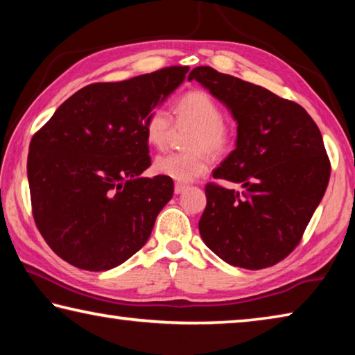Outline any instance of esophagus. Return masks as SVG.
I'll use <instances>...</instances> for the list:
<instances>
[{
	"instance_id": "34e87169",
	"label": "esophagus",
	"mask_w": 355,
	"mask_h": 355,
	"mask_svg": "<svg viewBox=\"0 0 355 355\" xmlns=\"http://www.w3.org/2000/svg\"><path fill=\"white\" fill-rule=\"evenodd\" d=\"M188 188L184 183H175V186H173V191H175V194H182V192Z\"/></svg>"
}]
</instances>
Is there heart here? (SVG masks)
<instances>
[{
	"mask_svg": "<svg viewBox=\"0 0 355 355\" xmlns=\"http://www.w3.org/2000/svg\"><path fill=\"white\" fill-rule=\"evenodd\" d=\"M178 123L194 125L189 153L169 152L156 156L153 167L159 175L175 182H192L208 171V156L225 152L233 139V130L224 119L218 101L205 91H189L175 103ZM173 119L164 107H155L144 123L146 139L156 148H163L172 133Z\"/></svg>",
	"mask_w": 355,
	"mask_h": 355,
	"instance_id": "b5f03b06",
	"label": "heart"
}]
</instances>
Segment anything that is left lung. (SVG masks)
<instances>
[{
	"label": "left lung",
	"instance_id": "8db88e82",
	"mask_svg": "<svg viewBox=\"0 0 355 355\" xmlns=\"http://www.w3.org/2000/svg\"><path fill=\"white\" fill-rule=\"evenodd\" d=\"M188 80L207 87L238 123L236 148L213 177L243 189L205 186L203 243L233 266H272L296 249L326 192L330 161L321 131L300 105L208 65Z\"/></svg>",
	"mask_w": 355,
	"mask_h": 355
}]
</instances>
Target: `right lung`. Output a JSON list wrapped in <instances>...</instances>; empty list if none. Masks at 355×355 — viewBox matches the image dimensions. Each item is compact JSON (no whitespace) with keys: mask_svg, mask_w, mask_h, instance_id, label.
<instances>
[{"mask_svg":"<svg viewBox=\"0 0 355 355\" xmlns=\"http://www.w3.org/2000/svg\"><path fill=\"white\" fill-rule=\"evenodd\" d=\"M172 65L80 89L33 136L28 182L40 235L58 257L107 271L147 243L173 182L141 177L150 166L144 123L184 81Z\"/></svg>","mask_w":355,"mask_h":355,"instance_id":"add662e5","label":"right lung"}]
</instances>
